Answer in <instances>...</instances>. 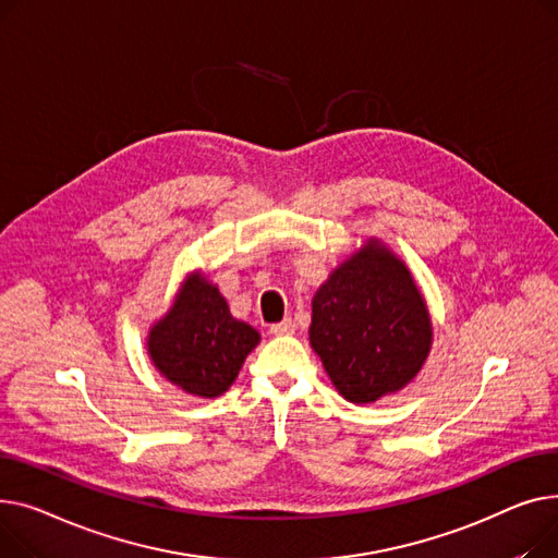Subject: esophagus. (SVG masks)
I'll return each mask as SVG.
<instances>
[{
  "label": "esophagus",
  "instance_id": "esophagus-1",
  "mask_svg": "<svg viewBox=\"0 0 558 558\" xmlns=\"http://www.w3.org/2000/svg\"><path fill=\"white\" fill-rule=\"evenodd\" d=\"M270 333L272 336H290V333H294V322L288 317V319H283L279 324H272L270 326Z\"/></svg>",
  "mask_w": 558,
  "mask_h": 558
}]
</instances>
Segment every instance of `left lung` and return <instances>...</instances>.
I'll use <instances>...</instances> for the list:
<instances>
[{
    "label": "left lung",
    "instance_id": "8db88e82",
    "mask_svg": "<svg viewBox=\"0 0 558 558\" xmlns=\"http://www.w3.org/2000/svg\"><path fill=\"white\" fill-rule=\"evenodd\" d=\"M308 338L340 395L374 403L421 372L433 322L408 266L369 239L317 288Z\"/></svg>",
    "mask_w": 558,
    "mask_h": 558
}]
</instances>
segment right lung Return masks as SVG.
<instances>
[{"instance_id":"1","label":"right lung","mask_w":558,"mask_h":558,"mask_svg":"<svg viewBox=\"0 0 558 558\" xmlns=\"http://www.w3.org/2000/svg\"><path fill=\"white\" fill-rule=\"evenodd\" d=\"M260 336L232 317L218 286L205 275L184 279L175 302L148 333L157 372L186 395L214 399L229 389Z\"/></svg>"}]
</instances>
